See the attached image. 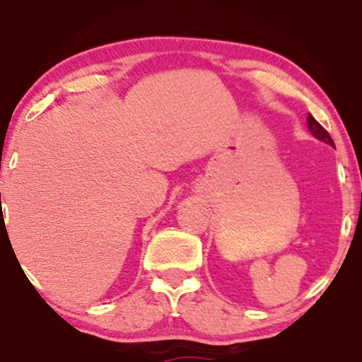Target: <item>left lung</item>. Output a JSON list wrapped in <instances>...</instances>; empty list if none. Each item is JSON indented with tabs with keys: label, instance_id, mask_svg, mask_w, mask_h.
Instances as JSON below:
<instances>
[{
	"label": "left lung",
	"instance_id": "obj_1",
	"mask_svg": "<svg viewBox=\"0 0 362 362\" xmlns=\"http://www.w3.org/2000/svg\"><path fill=\"white\" fill-rule=\"evenodd\" d=\"M308 129H310L311 134H313L317 139L325 141V143L330 144V146H335L334 139L330 138V134H328L325 129L320 126V124L317 122V120H315V117H313V115H311V114H308Z\"/></svg>",
	"mask_w": 362,
	"mask_h": 362
}]
</instances>
